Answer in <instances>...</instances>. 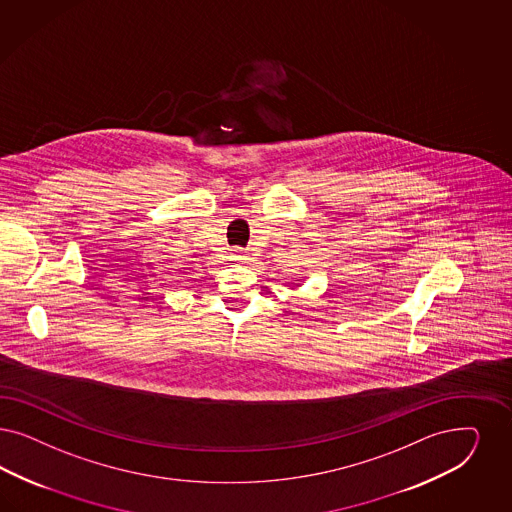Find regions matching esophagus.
<instances>
[{"label":"esophagus","mask_w":512,"mask_h":512,"mask_svg":"<svg viewBox=\"0 0 512 512\" xmlns=\"http://www.w3.org/2000/svg\"><path fill=\"white\" fill-rule=\"evenodd\" d=\"M232 259H234V261H244V259H246V255H244V251H242V249H238V247H236V249H232Z\"/></svg>","instance_id":"1"}]
</instances>
